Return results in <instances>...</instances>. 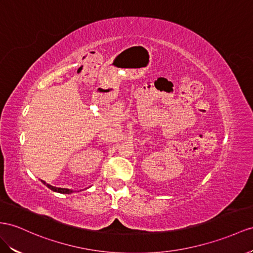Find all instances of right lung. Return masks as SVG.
Instances as JSON below:
<instances>
[{
  "mask_svg": "<svg viewBox=\"0 0 253 253\" xmlns=\"http://www.w3.org/2000/svg\"><path fill=\"white\" fill-rule=\"evenodd\" d=\"M42 182L46 185L48 188H50L51 190H53V191H55V192H60V193H71L73 192V190H70V189H67V188H57V187H53V186H51V185H49V184H47L46 182H43V180H42Z\"/></svg>",
  "mask_w": 253,
  "mask_h": 253,
  "instance_id": "obj_1",
  "label": "right lung"
}]
</instances>
